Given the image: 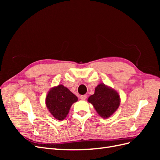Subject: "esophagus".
<instances>
[{
  "label": "esophagus",
  "instance_id": "obj_1",
  "mask_svg": "<svg viewBox=\"0 0 160 160\" xmlns=\"http://www.w3.org/2000/svg\"><path fill=\"white\" fill-rule=\"evenodd\" d=\"M86 98H87V95H82L80 96V99L82 100H85Z\"/></svg>",
  "mask_w": 160,
  "mask_h": 160
}]
</instances>
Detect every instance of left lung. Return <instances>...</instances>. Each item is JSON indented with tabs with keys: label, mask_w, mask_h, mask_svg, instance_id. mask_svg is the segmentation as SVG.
Listing matches in <instances>:
<instances>
[{
	"label": "left lung",
	"mask_w": 160,
	"mask_h": 160,
	"mask_svg": "<svg viewBox=\"0 0 160 160\" xmlns=\"http://www.w3.org/2000/svg\"><path fill=\"white\" fill-rule=\"evenodd\" d=\"M98 113L103 118H108L116 111L120 105V97L115 90L103 83L95 89V93L88 98Z\"/></svg>",
	"instance_id": "left-lung-1"
}]
</instances>
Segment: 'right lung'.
Masks as SVG:
<instances>
[{
	"label": "right lung",
	"instance_id": "1",
	"mask_svg": "<svg viewBox=\"0 0 160 160\" xmlns=\"http://www.w3.org/2000/svg\"><path fill=\"white\" fill-rule=\"evenodd\" d=\"M77 100V97L71 91L62 85H59L48 92L45 103L53 117L61 121L65 119L71 105Z\"/></svg>",
	"mask_w": 160,
	"mask_h": 160
}]
</instances>
